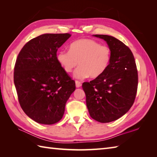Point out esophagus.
Segmentation results:
<instances>
[{"label":"esophagus","mask_w":157,"mask_h":157,"mask_svg":"<svg viewBox=\"0 0 157 157\" xmlns=\"http://www.w3.org/2000/svg\"><path fill=\"white\" fill-rule=\"evenodd\" d=\"M75 86L77 88H79L82 86V83L79 81H75Z\"/></svg>","instance_id":"34e87169"}]
</instances>
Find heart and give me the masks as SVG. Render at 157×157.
I'll use <instances>...</instances> for the list:
<instances>
[{"label": "heart", "mask_w": 157, "mask_h": 157, "mask_svg": "<svg viewBox=\"0 0 157 157\" xmlns=\"http://www.w3.org/2000/svg\"><path fill=\"white\" fill-rule=\"evenodd\" d=\"M111 58V51L109 46L86 38L73 42L69 51L61 50L56 55L57 61L67 73L71 72L79 63L73 75L79 79L102 75L108 68Z\"/></svg>", "instance_id": "heart-1"}]
</instances>
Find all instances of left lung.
Listing matches in <instances>:
<instances>
[{"label": "left lung", "instance_id": "1", "mask_svg": "<svg viewBox=\"0 0 157 157\" xmlns=\"http://www.w3.org/2000/svg\"><path fill=\"white\" fill-rule=\"evenodd\" d=\"M107 43L111 51L108 68L98 78L84 82L86 106L92 119L109 123L124 115L134 102L138 71L134 56L128 46L113 36L93 35Z\"/></svg>", "mask_w": 157, "mask_h": 157}]
</instances>
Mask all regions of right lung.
Returning a JSON list of instances; mask_svg holds the SVG:
<instances>
[{
  "label": "right lung",
  "mask_w": 157,
  "mask_h": 157,
  "mask_svg": "<svg viewBox=\"0 0 157 157\" xmlns=\"http://www.w3.org/2000/svg\"><path fill=\"white\" fill-rule=\"evenodd\" d=\"M71 35L44 34L26 43L14 69V84L20 106L38 123L59 122L75 83L60 65L56 52Z\"/></svg>",
  "instance_id": "obj_1"
}]
</instances>
